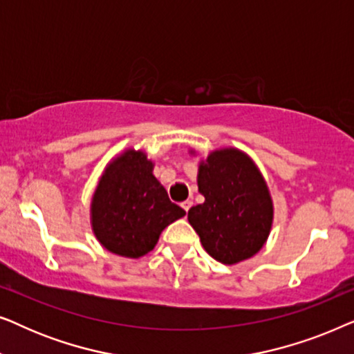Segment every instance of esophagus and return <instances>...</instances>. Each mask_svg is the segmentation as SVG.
Segmentation results:
<instances>
[{"label":"esophagus","instance_id":"esophagus-1","mask_svg":"<svg viewBox=\"0 0 354 354\" xmlns=\"http://www.w3.org/2000/svg\"><path fill=\"white\" fill-rule=\"evenodd\" d=\"M192 206H193V201H190V200H187V201L182 203V207H183V209H185L187 212H188V209H190Z\"/></svg>","mask_w":354,"mask_h":354}]
</instances>
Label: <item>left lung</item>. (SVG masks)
I'll return each instance as SVG.
<instances>
[{"label": "left lung", "mask_w": 354, "mask_h": 354, "mask_svg": "<svg viewBox=\"0 0 354 354\" xmlns=\"http://www.w3.org/2000/svg\"><path fill=\"white\" fill-rule=\"evenodd\" d=\"M196 180L205 203L188 211V222L206 253L229 266L258 253L272 229L274 203L253 159L236 148L214 149L200 161Z\"/></svg>", "instance_id": "8db88e82"}]
</instances>
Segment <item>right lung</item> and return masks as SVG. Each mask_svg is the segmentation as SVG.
<instances>
[{"mask_svg":"<svg viewBox=\"0 0 354 354\" xmlns=\"http://www.w3.org/2000/svg\"><path fill=\"white\" fill-rule=\"evenodd\" d=\"M153 169L147 153L133 148L106 166L91 198L90 221L96 240L111 253L142 258L169 224L185 216L169 200Z\"/></svg>","mask_w":354,"mask_h":354,"instance_id":"1","label":"right lung"}]
</instances>
